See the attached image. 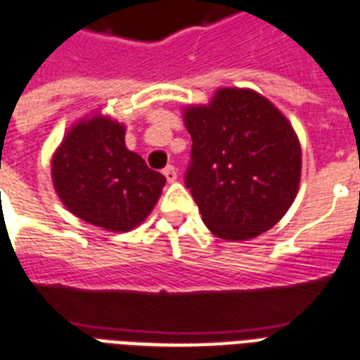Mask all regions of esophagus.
<instances>
[{
    "mask_svg": "<svg viewBox=\"0 0 360 360\" xmlns=\"http://www.w3.org/2000/svg\"><path fill=\"white\" fill-rule=\"evenodd\" d=\"M163 174H165L167 182H176V178H178V172H176V169H174V167H172V165H169V167H167L165 171H163Z\"/></svg>",
    "mask_w": 360,
    "mask_h": 360,
    "instance_id": "obj_1",
    "label": "esophagus"
}]
</instances>
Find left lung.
<instances>
[{"mask_svg":"<svg viewBox=\"0 0 360 360\" xmlns=\"http://www.w3.org/2000/svg\"><path fill=\"white\" fill-rule=\"evenodd\" d=\"M191 135L186 186L212 235L248 240L274 227L293 205L300 144L261 94L221 88L208 105L184 110Z\"/></svg>","mask_w":360,"mask_h":360,"instance_id":"8db88e82","label":"left lung"}]
</instances>
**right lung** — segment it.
Here are the masks:
<instances>
[{
    "mask_svg": "<svg viewBox=\"0 0 360 360\" xmlns=\"http://www.w3.org/2000/svg\"><path fill=\"white\" fill-rule=\"evenodd\" d=\"M125 127L96 114L67 131L52 158V182L67 210L112 233L141 225L165 176L125 148Z\"/></svg>",
    "mask_w": 360,
    "mask_h": 360,
    "instance_id": "1",
    "label": "right lung"
}]
</instances>
